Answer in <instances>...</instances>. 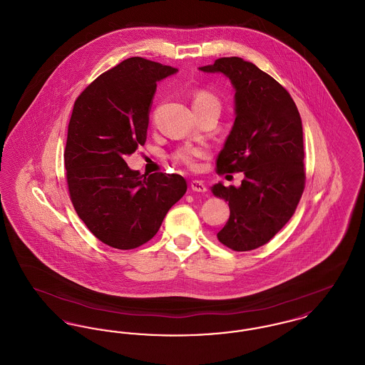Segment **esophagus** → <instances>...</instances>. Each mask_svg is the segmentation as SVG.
I'll list each match as a JSON object with an SVG mask.
<instances>
[{"instance_id": "esophagus-1", "label": "esophagus", "mask_w": 365, "mask_h": 365, "mask_svg": "<svg viewBox=\"0 0 365 365\" xmlns=\"http://www.w3.org/2000/svg\"><path fill=\"white\" fill-rule=\"evenodd\" d=\"M190 187L191 190L197 191V192H205V191H207V187H205L204 182H202V180H197V179L191 180Z\"/></svg>"}]
</instances>
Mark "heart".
<instances>
[{"mask_svg":"<svg viewBox=\"0 0 365 365\" xmlns=\"http://www.w3.org/2000/svg\"><path fill=\"white\" fill-rule=\"evenodd\" d=\"M192 109L194 112H201L205 109H220V103L210 91L200 88L192 94ZM208 149L205 146H182L173 153V160L176 164L183 165L191 171H195L200 167V161L208 157Z\"/></svg>","mask_w":365,"mask_h":365,"instance_id":"b5f03b06","label":"heart"}]
</instances>
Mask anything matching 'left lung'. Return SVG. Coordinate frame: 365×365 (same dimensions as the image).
<instances>
[{"label":"left lung","mask_w":365,"mask_h":365,"mask_svg":"<svg viewBox=\"0 0 365 365\" xmlns=\"http://www.w3.org/2000/svg\"><path fill=\"white\" fill-rule=\"evenodd\" d=\"M204 72H222L235 87V123L216 160L219 175L243 173L240 187L216 183L230 217L217 240L235 252L269 242L305 189L302 123L289 91L253 63L222 57Z\"/></svg>","instance_id":"obj_1"}]
</instances>
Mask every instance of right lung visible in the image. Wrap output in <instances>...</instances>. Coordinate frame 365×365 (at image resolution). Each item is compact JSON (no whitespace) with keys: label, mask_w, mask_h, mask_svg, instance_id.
Instances as JSON below:
<instances>
[{"label":"right lung","mask_w":365,"mask_h":365,"mask_svg":"<svg viewBox=\"0 0 365 365\" xmlns=\"http://www.w3.org/2000/svg\"><path fill=\"white\" fill-rule=\"evenodd\" d=\"M176 68L130 57L76 98L64 150L72 205L101 242L135 249L150 241L187 190L178 174L140 175L125 157L143 146L157 82Z\"/></svg>","instance_id":"add662e5"}]
</instances>
